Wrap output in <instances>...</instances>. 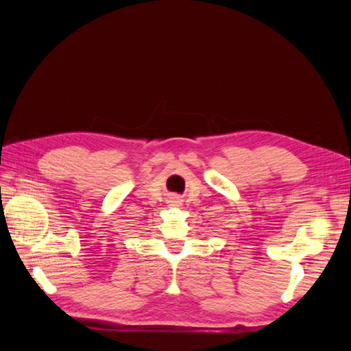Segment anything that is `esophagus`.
<instances>
[{
    "label": "esophagus",
    "instance_id": "1",
    "mask_svg": "<svg viewBox=\"0 0 351 351\" xmlns=\"http://www.w3.org/2000/svg\"><path fill=\"white\" fill-rule=\"evenodd\" d=\"M173 204H174V206H178V204H180V200H178L177 197H174V199H173Z\"/></svg>",
    "mask_w": 351,
    "mask_h": 351
}]
</instances>
